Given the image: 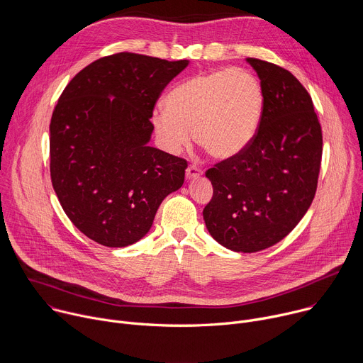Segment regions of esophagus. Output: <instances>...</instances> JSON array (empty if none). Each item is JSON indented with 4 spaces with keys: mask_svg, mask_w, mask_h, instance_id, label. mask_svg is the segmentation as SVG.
Instances as JSON below:
<instances>
[{
    "mask_svg": "<svg viewBox=\"0 0 363 363\" xmlns=\"http://www.w3.org/2000/svg\"><path fill=\"white\" fill-rule=\"evenodd\" d=\"M186 179L188 181H192V179H196V178H199L201 175H202V171L199 169V168H196V167H188V169H186Z\"/></svg>",
    "mask_w": 363,
    "mask_h": 363,
    "instance_id": "1",
    "label": "esophagus"
}]
</instances>
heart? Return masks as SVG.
I'll use <instances>...</instances> for the list:
<instances>
[{
    "mask_svg": "<svg viewBox=\"0 0 363 363\" xmlns=\"http://www.w3.org/2000/svg\"><path fill=\"white\" fill-rule=\"evenodd\" d=\"M155 111L152 126L162 146L177 153L194 140L216 160L244 152L260 128L264 94L258 79L244 69L196 74L174 87Z\"/></svg>",
    "mask_w": 363,
    "mask_h": 363,
    "instance_id": "1",
    "label": "heart"
}]
</instances>
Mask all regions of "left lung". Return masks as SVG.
I'll return each mask as SVG.
<instances>
[{"instance_id": "left-lung-1", "label": "left lung", "mask_w": 363, "mask_h": 363, "mask_svg": "<svg viewBox=\"0 0 363 363\" xmlns=\"http://www.w3.org/2000/svg\"><path fill=\"white\" fill-rule=\"evenodd\" d=\"M264 94L260 128L251 145L208 169L214 188L202 216L211 237L235 252L281 241L312 203L322 162V128L313 101L286 69L245 59Z\"/></svg>"}]
</instances>
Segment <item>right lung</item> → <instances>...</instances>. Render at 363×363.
<instances>
[{
  "label": "right lung",
  "mask_w": 363,
  "mask_h": 363,
  "mask_svg": "<svg viewBox=\"0 0 363 363\" xmlns=\"http://www.w3.org/2000/svg\"><path fill=\"white\" fill-rule=\"evenodd\" d=\"M188 65L118 53L84 67L62 93L50 123L51 182L90 240L135 244L182 186L186 161L149 142L155 103Z\"/></svg>",
  "instance_id": "add662e5"
}]
</instances>
